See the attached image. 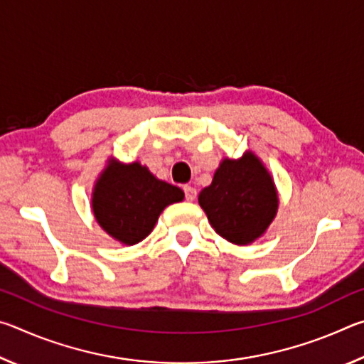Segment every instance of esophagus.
I'll return each mask as SVG.
<instances>
[{"instance_id": "esophagus-1", "label": "esophagus", "mask_w": 364, "mask_h": 364, "mask_svg": "<svg viewBox=\"0 0 364 364\" xmlns=\"http://www.w3.org/2000/svg\"><path fill=\"white\" fill-rule=\"evenodd\" d=\"M184 196H186L188 202H193V200H196L197 191L193 186H184Z\"/></svg>"}]
</instances>
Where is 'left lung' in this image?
Segmentation results:
<instances>
[{"label": "left lung", "instance_id": "obj_1", "mask_svg": "<svg viewBox=\"0 0 364 364\" xmlns=\"http://www.w3.org/2000/svg\"><path fill=\"white\" fill-rule=\"evenodd\" d=\"M199 205L215 232L236 245H249L267 232L279 207L278 189L260 157L245 151L225 157L210 186L200 191Z\"/></svg>", "mask_w": 364, "mask_h": 364}]
</instances>
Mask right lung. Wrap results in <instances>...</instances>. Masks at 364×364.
Wrapping results in <instances>:
<instances>
[{"label": "right lung", "mask_w": 364, "mask_h": 364, "mask_svg": "<svg viewBox=\"0 0 364 364\" xmlns=\"http://www.w3.org/2000/svg\"><path fill=\"white\" fill-rule=\"evenodd\" d=\"M183 199L180 188L159 180L146 165L109 157L95 181L91 208L110 237L134 245L149 236L165 207Z\"/></svg>", "instance_id": "obj_1"}]
</instances>
